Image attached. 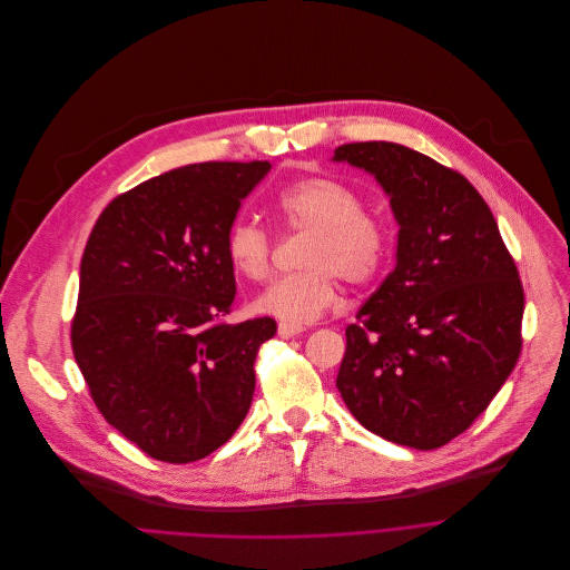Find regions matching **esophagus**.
Here are the masks:
<instances>
[{
  "label": "esophagus",
  "instance_id": "34e87169",
  "mask_svg": "<svg viewBox=\"0 0 570 570\" xmlns=\"http://www.w3.org/2000/svg\"><path fill=\"white\" fill-rule=\"evenodd\" d=\"M301 332H303V325L285 323V321L278 323V334H281L283 338H292V336H296V334H301Z\"/></svg>",
  "mask_w": 570,
  "mask_h": 570
}]
</instances>
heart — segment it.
<instances>
[{
  "label": "heart",
  "instance_id": "heart-1",
  "mask_svg": "<svg viewBox=\"0 0 570 570\" xmlns=\"http://www.w3.org/2000/svg\"><path fill=\"white\" fill-rule=\"evenodd\" d=\"M276 213L292 232L312 234L303 256L305 272L269 285L256 298V312L285 323H312L338 301L336 276L368 283L386 256V229L380 217L362 210L357 190L330 177H305L285 186ZM226 258L247 281L272 274L274 243L263 224L238 217L226 232Z\"/></svg>",
  "mask_w": 570,
  "mask_h": 570
}]
</instances>
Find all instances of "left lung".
<instances>
[{"mask_svg": "<svg viewBox=\"0 0 570 570\" xmlns=\"http://www.w3.org/2000/svg\"><path fill=\"white\" fill-rule=\"evenodd\" d=\"M332 159L371 173L400 226L395 269L346 327L336 389L368 431L438 449L488 409L517 366V265L461 173L389 141L338 146Z\"/></svg>", "mask_w": 570, "mask_h": 570, "instance_id": "8db88e82", "label": "left lung"}]
</instances>
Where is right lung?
<instances>
[{"label": "right lung", "mask_w": 570, "mask_h": 570, "mask_svg": "<svg viewBox=\"0 0 570 570\" xmlns=\"http://www.w3.org/2000/svg\"><path fill=\"white\" fill-rule=\"evenodd\" d=\"M269 161H206L111 199L80 261L71 348L102 417L150 459L193 463L229 440L256 389L269 316L236 301L226 232Z\"/></svg>", "instance_id": "add662e5"}]
</instances>
